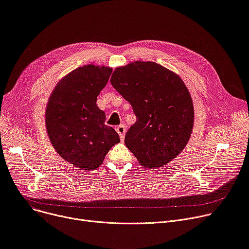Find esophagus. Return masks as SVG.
I'll return each instance as SVG.
<instances>
[{"mask_svg": "<svg viewBox=\"0 0 249 249\" xmlns=\"http://www.w3.org/2000/svg\"><path fill=\"white\" fill-rule=\"evenodd\" d=\"M116 131L117 133L119 134V136L121 138V140L124 139V135H125V132H126V128L124 125H119L118 127H116Z\"/></svg>", "mask_w": 249, "mask_h": 249, "instance_id": "esophagus-1", "label": "esophagus"}]
</instances>
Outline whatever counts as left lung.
Instances as JSON below:
<instances>
[{"mask_svg": "<svg viewBox=\"0 0 249 249\" xmlns=\"http://www.w3.org/2000/svg\"><path fill=\"white\" fill-rule=\"evenodd\" d=\"M110 82L137 117L125 145L140 165L155 169L175 159L190 140L195 118L182 78L156 62L134 61L116 67Z\"/></svg>", "mask_w": 249, "mask_h": 249, "instance_id": "obj_1", "label": "left lung"}]
</instances>
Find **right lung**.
I'll use <instances>...</instances> for the list:
<instances>
[{
    "mask_svg": "<svg viewBox=\"0 0 249 249\" xmlns=\"http://www.w3.org/2000/svg\"><path fill=\"white\" fill-rule=\"evenodd\" d=\"M111 73L108 66H80L57 82L48 101L46 127L53 147L64 161L82 170L98 168L120 142L96 104Z\"/></svg>",
    "mask_w": 249,
    "mask_h": 249,
    "instance_id": "1",
    "label": "right lung"
}]
</instances>
